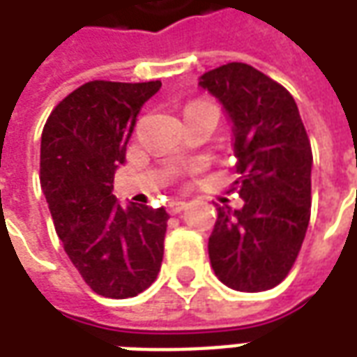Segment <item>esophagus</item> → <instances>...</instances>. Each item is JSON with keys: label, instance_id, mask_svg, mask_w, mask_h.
I'll return each mask as SVG.
<instances>
[{"label": "esophagus", "instance_id": "1", "mask_svg": "<svg viewBox=\"0 0 357 357\" xmlns=\"http://www.w3.org/2000/svg\"><path fill=\"white\" fill-rule=\"evenodd\" d=\"M185 206H187L185 201H181V199H174V201L168 202V212H170V214H179V212L185 208Z\"/></svg>", "mask_w": 357, "mask_h": 357}]
</instances>
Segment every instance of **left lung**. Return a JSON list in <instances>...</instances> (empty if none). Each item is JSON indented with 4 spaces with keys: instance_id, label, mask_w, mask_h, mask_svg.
<instances>
[{
    "instance_id": "obj_1",
    "label": "left lung",
    "mask_w": 357,
    "mask_h": 357,
    "mask_svg": "<svg viewBox=\"0 0 357 357\" xmlns=\"http://www.w3.org/2000/svg\"><path fill=\"white\" fill-rule=\"evenodd\" d=\"M233 124L235 191L243 206H218L208 256L235 291L273 289L291 271L312 208V147L287 89L255 66L227 63L199 80Z\"/></svg>"
}]
</instances>
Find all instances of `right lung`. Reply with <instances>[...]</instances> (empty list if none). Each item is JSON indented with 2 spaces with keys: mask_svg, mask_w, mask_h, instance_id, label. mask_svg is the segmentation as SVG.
Masks as SVG:
<instances>
[{
  "mask_svg": "<svg viewBox=\"0 0 357 357\" xmlns=\"http://www.w3.org/2000/svg\"><path fill=\"white\" fill-rule=\"evenodd\" d=\"M160 82L93 80L53 109L42 132L40 183L65 252L91 291L130 298L160 271L168 214L112 195L141 107Z\"/></svg>",
  "mask_w": 357,
  "mask_h": 357,
  "instance_id": "obj_1",
  "label": "right lung"
}]
</instances>
